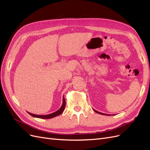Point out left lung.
<instances>
[{"label":"left lung","instance_id":"obj_1","mask_svg":"<svg viewBox=\"0 0 150 150\" xmlns=\"http://www.w3.org/2000/svg\"><path fill=\"white\" fill-rule=\"evenodd\" d=\"M94 111L96 112H97V113H98V114H100V115H107V116H110L109 115H108V114H104V113H102V112H98V111H96L95 110H94Z\"/></svg>","mask_w":150,"mask_h":150}]
</instances>
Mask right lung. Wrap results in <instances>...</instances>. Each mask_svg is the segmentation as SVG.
I'll use <instances>...</instances> for the list:
<instances>
[{
  "label": "right lung",
  "instance_id": "add662e5",
  "mask_svg": "<svg viewBox=\"0 0 150 150\" xmlns=\"http://www.w3.org/2000/svg\"><path fill=\"white\" fill-rule=\"evenodd\" d=\"M65 107H66V101H65L64 98L63 97V98H62V104L61 107L59 108V110H58L56 112L51 113V114L46 115H38L33 114V113H30L29 112H28L30 116L35 117H38V118H40V119H50V118H52V117H56V116L60 115L61 113L63 111H64Z\"/></svg>",
  "mask_w": 150,
  "mask_h": 150
}]
</instances>
